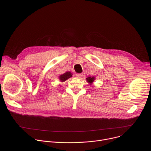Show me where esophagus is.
<instances>
[{
  "label": "esophagus",
  "instance_id": "obj_1",
  "mask_svg": "<svg viewBox=\"0 0 151 151\" xmlns=\"http://www.w3.org/2000/svg\"><path fill=\"white\" fill-rule=\"evenodd\" d=\"M82 75H83L82 73H77L76 75L78 78H81L82 76Z\"/></svg>",
  "mask_w": 151,
  "mask_h": 151
}]
</instances>
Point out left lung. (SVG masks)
Returning <instances> with one entry per match:
<instances>
[{
	"mask_svg": "<svg viewBox=\"0 0 151 151\" xmlns=\"http://www.w3.org/2000/svg\"><path fill=\"white\" fill-rule=\"evenodd\" d=\"M86 79H87V82H88L90 85H93V83L94 82V81L95 79H96V78H95L94 76H93V77L89 76V77L86 78Z\"/></svg>",
	"mask_w": 151,
	"mask_h": 151,
	"instance_id": "1",
	"label": "left lung"
}]
</instances>
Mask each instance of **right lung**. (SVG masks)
Listing matches in <instances>:
<instances>
[{"instance_id":"obj_1","label":"right lung","mask_w":151,"mask_h":151,"mask_svg":"<svg viewBox=\"0 0 151 151\" xmlns=\"http://www.w3.org/2000/svg\"><path fill=\"white\" fill-rule=\"evenodd\" d=\"M72 73L70 72H66L64 73V74L63 75H61L58 76V78L60 79V81L61 82H65L67 79L70 78L72 77ZM61 87V86H60Z\"/></svg>"}]
</instances>
